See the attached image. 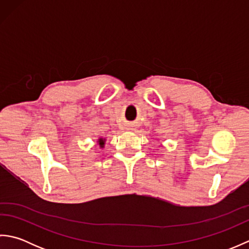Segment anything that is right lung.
<instances>
[{"instance_id":"right-lung-1","label":"right lung","mask_w":249,"mask_h":249,"mask_svg":"<svg viewBox=\"0 0 249 249\" xmlns=\"http://www.w3.org/2000/svg\"><path fill=\"white\" fill-rule=\"evenodd\" d=\"M98 144H99L100 147H104V145H105V139L99 138V139H98Z\"/></svg>"}]
</instances>
